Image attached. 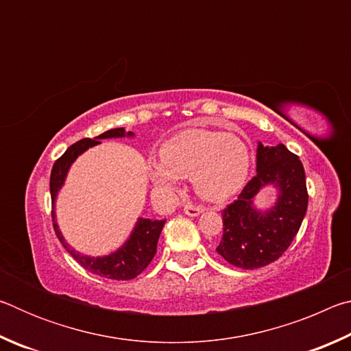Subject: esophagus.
<instances>
[{"mask_svg": "<svg viewBox=\"0 0 351 351\" xmlns=\"http://www.w3.org/2000/svg\"><path fill=\"white\" fill-rule=\"evenodd\" d=\"M203 212V207L195 206V204H186L184 206V213L189 217H198L199 213Z\"/></svg>", "mask_w": 351, "mask_h": 351, "instance_id": "obj_1", "label": "esophagus"}]
</instances>
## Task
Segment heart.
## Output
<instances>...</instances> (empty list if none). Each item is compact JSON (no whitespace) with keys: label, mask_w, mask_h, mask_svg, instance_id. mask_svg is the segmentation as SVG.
I'll use <instances>...</instances> for the list:
<instances>
[{"label":"heart","mask_w":351,"mask_h":351,"mask_svg":"<svg viewBox=\"0 0 351 351\" xmlns=\"http://www.w3.org/2000/svg\"><path fill=\"white\" fill-rule=\"evenodd\" d=\"M161 162L148 165L154 186L171 193L178 178H192L201 198L224 201L239 192L249 173L247 145L239 136L190 128L162 145Z\"/></svg>","instance_id":"1"}]
</instances>
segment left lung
<instances>
[{
  "label": "left lung",
  "mask_w": 351,
  "mask_h": 351,
  "mask_svg": "<svg viewBox=\"0 0 351 351\" xmlns=\"http://www.w3.org/2000/svg\"><path fill=\"white\" fill-rule=\"evenodd\" d=\"M269 183L279 189V198L271 211L261 214L253 209L252 201L259 189ZM306 207L305 170L299 156L283 144H258L257 175L223 210V239L217 252L237 268H263L289 247Z\"/></svg>",
  "instance_id": "left-lung-1"
}]
</instances>
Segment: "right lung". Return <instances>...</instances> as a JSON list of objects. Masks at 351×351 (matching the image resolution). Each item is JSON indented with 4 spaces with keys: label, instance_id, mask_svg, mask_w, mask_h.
I'll list each match as a JSON object with an SVG mask.
<instances>
[{
    "label": "right lung",
    "instance_id": "obj_1",
    "mask_svg": "<svg viewBox=\"0 0 351 351\" xmlns=\"http://www.w3.org/2000/svg\"><path fill=\"white\" fill-rule=\"evenodd\" d=\"M132 136L133 133H125L123 128H112L99 134L97 138L90 139L85 138L75 144L71 145L66 152H64L60 158L54 162V167L51 170V199L52 206H54V201L57 197L58 189L62 187V184L66 178L68 169L71 164L74 162V159L79 156L88 148L93 145L100 144L99 139H106V138H123V136ZM165 219H148V218H139L138 223H136V228L133 230L132 237H130L128 241L123 245L119 251L114 254L106 255V257H86V255H82L71 249V246L64 241L63 235L60 230H58V226L56 223V213L52 209V224H54V230L57 239L60 240L64 249L73 255L77 263H80L83 268L88 269L93 274L111 278V280H132V278L138 277L142 271H144L150 261L153 260L154 254H156V246L159 235H161V230L164 228Z\"/></svg>",
    "mask_w": 351,
    "mask_h": 351
}]
</instances>
